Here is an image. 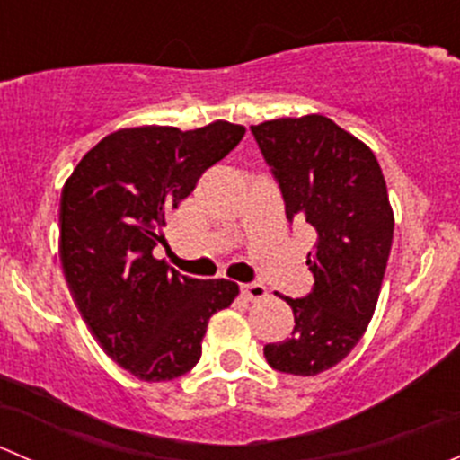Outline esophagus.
<instances>
[{"label":"esophagus","mask_w":460,"mask_h":460,"mask_svg":"<svg viewBox=\"0 0 460 460\" xmlns=\"http://www.w3.org/2000/svg\"><path fill=\"white\" fill-rule=\"evenodd\" d=\"M240 291H243L244 298L253 300V303H256V300H262L264 296H267V287L260 285V282H247V285L240 287Z\"/></svg>","instance_id":"1"}]
</instances>
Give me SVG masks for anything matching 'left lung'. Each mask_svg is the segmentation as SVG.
<instances>
[{"mask_svg": "<svg viewBox=\"0 0 460 460\" xmlns=\"http://www.w3.org/2000/svg\"><path fill=\"white\" fill-rule=\"evenodd\" d=\"M252 133L287 220L318 235L307 253L312 291L285 298L294 332L264 345V358L278 372L316 376L358 345L374 316L394 238L387 187L372 148L324 115L269 119Z\"/></svg>", "mask_w": 460, "mask_h": 460, "instance_id": "8db88e82", "label": "left lung"}]
</instances>
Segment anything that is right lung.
Returning a JSON list of instances; mask_svg holds the SVG:
<instances>
[{
  "label": "right lung",
  "instance_id": "1",
  "mask_svg": "<svg viewBox=\"0 0 460 460\" xmlns=\"http://www.w3.org/2000/svg\"><path fill=\"white\" fill-rule=\"evenodd\" d=\"M244 127L122 128L97 142L59 200V260L73 300L104 354L146 383L191 372L208 318L238 296L231 280H198L153 258L166 217Z\"/></svg>",
  "mask_w": 460,
  "mask_h": 460
}]
</instances>
